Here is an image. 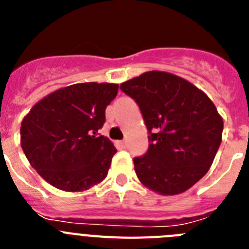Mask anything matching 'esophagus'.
I'll list each match as a JSON object with an SVG mask.
<instances>
[{
    "instance_id": "34e87169",
    "label": "esophagus",
    "mask_w": 249,
    "mask_h": 249,
    "mask_svg": "<svg viewBox=\"0 0 249 249\" xmlns=\"http://www.w3.org/2000/svg\"><path fill=\"white\" fill-rule=\"evenodd\" d=\"M120 146L122 147V148H126V147H127V141H121Z\"/></svg>"
}]
</instances>
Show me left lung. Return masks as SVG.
I'll use <instances>...</instances> for the list:
<instances>
[{"instance_id": "8db88e82", "label": "left lung", "mask_w": 249, "mask_h": 249, "mask_svg": "<svg viewBox=\"0 0 249 249\" xmlns=\"http://www.w3.org/2000/svg\"><path fill=\"white\" fill-rule=\"evenodd\" d=\"M121 89L138 103L151 133L147 153L133 160L141 183L162 196L190 190L208 172L222 142L223 120L214 103L164 71L144 72Z\"/></svg>"}]
</instances>
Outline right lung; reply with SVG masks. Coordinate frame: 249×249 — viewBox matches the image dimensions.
<instances>
[{
    "label": "right lung",
    "mask_w": 249,
    "mask_h": 249,
    "mask_svg": "<svg viewBox=\"0 0 249 249\" xmlns=\"http://www.w3.org/2000/svg\"><path fill=\"white\" fill-rule=\"evenodd\" d=\"M117 92V83H76L51 92L23 117V153L51 186L83 192L107 177L117 149L98 129Z\"/></svg>",
    "instance_id": "add662e5"
}]
</instances>
